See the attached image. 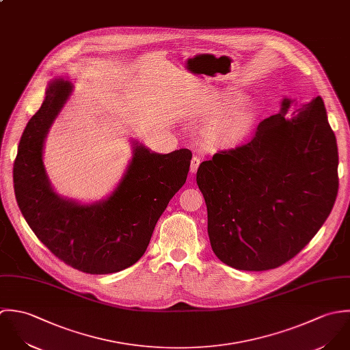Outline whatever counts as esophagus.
Returning <instances> with one entry per match:
<instances>
[{
    "label": "esophagus",
    "mask_w": 350,
    "mask_h": 350,
    "mask_svg": "<svg viewBox=\"0 0 350 350\" xmlns=\"http://www.w3.org/2000/svg\"><path fill=\"white\" fill-rule=\"evenodd\" d=\"M199 165H200V158L199 157H193L192 161H191V173L195 174L199 169Z\"/></svg>",
    "instance_id": "1"
}]
</instances>
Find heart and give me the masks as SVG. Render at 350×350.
Here are the masks:
<instances>
[{
	"instance_id": "1",
	"label": "heart",
	"mask_w": 350,
	"mask_h": 350,
	"mask_svg": "<svg viewBox=\"0 0 350 350\" xmlns=\"http://www.w3.org/2000/svg\"><path fill=\"white\" fill-rule=\"evenodd\" d=\"M243 97L234 93L213 100L203 115L207 124L204 137L215 147H234L247 139L257 126V111L242 104Z\"/></svg>"
}]
</instances>
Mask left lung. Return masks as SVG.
<instances>
[{
  "label": "left lung",
  "instance_id": "8db88e82",
  "mask_svg": "<svg viewBox=\"0 0 350 350\" xmlns=\"http://www.w3.org/2000/svg\"><path fill=\"white\" fill-rule=\"evenodd\" d=\"M337 170V140L322 97L308 103L284 97L253 139L198 169L216 257L254 272L293 258L333 210Z\"/></svg>",
  "mask_w": 350,
  "mask_h": 350
}]
</instances>
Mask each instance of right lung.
Masks as SVG:
<instances>
[{"label": "right lung", "instance_id": "obj_1", "mask_svg": "<svg viewBox=\"0 0 350 350\" xmlns=\"http://www.w3.org/2000/svg\"><path fill=\"white\" fill-rule=\"evenodd\" d=\"M71 92L68 78L50 81L28 122L13 167L16 199L32 231L59 260L90 275L120 272L144 254L159 216L187 181L192 152L158 154L133 139L131 159L109 196L94 203L61 196L46 172L43 150Z\"/></svg>", "mask_w": 350, "mask_h": 350}]
</instances>
